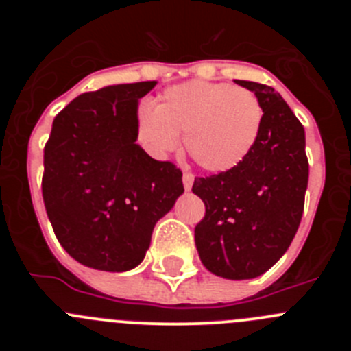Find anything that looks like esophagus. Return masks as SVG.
Returning <instances> with one entry per match:
<instances>
[{"label": "esophagus", "mask_w": 351, "mask_h": 351, "mask_svg": "<svg viewBox=\"0 0 351 351\" xmlns=\"http://www.w3.org/2000/svg\"><path fill=\"white\" fill-rule=\"evenodd\" d=\"M195 176L191 172H184L182 173V184H184L186 190H191V186H193Z\"/></svg>", "instance_id": "1"}]
</instances>
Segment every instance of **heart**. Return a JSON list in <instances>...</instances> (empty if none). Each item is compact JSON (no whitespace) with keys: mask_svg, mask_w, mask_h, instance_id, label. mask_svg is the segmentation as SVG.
I'll return each mask as SVG.
<instances>
[{"mask_svg":"<svg viewBox=\"0 0 351 351\" xmlns=\"http://www.w3.org/2000/svg\"><path fill=\"white\" fill-rule=\"evenodd\" d=\"M263 108L246 88L206 80L170 86L137 110V141L154 158H165L184 133L186 151L202 169L226 172L246 160L258 141Z\"/></svg>","mask_w":351,"mask_h":351,"instance_id":"1","label":"heart"}]
</instances>
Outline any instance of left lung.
I'll use <instances>...</instances> for the list:
<instances>
[{"label":"left lung","instance_id":"obj_1","mask_svg":"<svg viewBox=\"0 0 351 351\" xmlns=\"http://www.w3.org/2000/svg\"><path fill=\"white\" fill-rule=\"evenodd\" d=\"M258 96V141L235 169L195 178L206 204L195 244L207 271L226 280H251L274 265L300 225L309 163L304 126L280 93L265 84L235 80Z\"/></svg>","mask_w":351,"mask_h":351}]
</instances>
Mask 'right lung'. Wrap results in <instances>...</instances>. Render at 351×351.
Instances as JSON below:
<instances>
[{"label":"right lung","mask_w":351,"mask_h":351,"mask_svg":"<svg viewBox=\"0 0 351 351\" xmlns=\"http://www.w3.org/2000/svg\"><path fill=\"white\" fill-rule=\"evenodd\" d=\"M154 80L84 93L56 116L42 195L61 246L86 267H137L153 228L184 191L182 172L137 141V107Z\"/></svg>","instance_id":"1"}]
</instances>
